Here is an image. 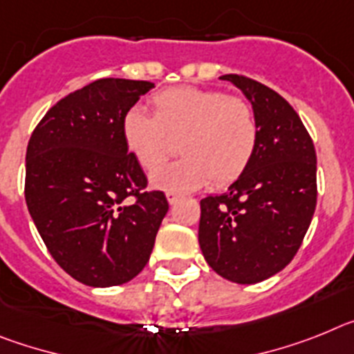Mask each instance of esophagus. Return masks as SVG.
<instances>
[{
  "label": "esophagus",
  "mask_w": 354,
  "mask_h": 354,
  "mask_svg": "<svg viewBox=\"0 0 354 354\" xmlns=\"http://www.w3.org/2000/svg\"><path fill=\"white\" fill-rule=\"evenodd\" d=\"M178 199H180V196H178V194H171V192H169V194H167L169 205H176Z\"/></svg>",
  "instance_id": "34e87169"
}]
</instances>
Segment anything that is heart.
Returning a JSON list of instances; mask_svg holds the SVG:
<instances>
[{"label": "heart", "instance_id": "1", "mask_svg": "<svg viewBox=\"0 0 354 354\" xmlns=\"http://www.w3.org/2000/svg\"><path fill=\"white\" fill-rule=\"evenodd\" d=\"M155 115L142 106L126 110L121 133L144 171H154L182 139L180 162L151 174V187L189 194L215 178L232 183L244 173L258 146V122L251 104L226 92L174 87L153 96Z\"/></svg>", "mask_w": 354, "mask_h": 354}]
</instances>
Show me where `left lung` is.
Listing matches in <instances>:
<instances>
[{
    "label": "left lung",
    "mask_w": 354,
    "mask_h": 354,
    "mask_svg": "<svg viewBox=\"0 0 354 354\" xmlns=\"http://www.w3.org/2000/svg\"><path fill=\"white\" fill-rule=\"evenodd\" d=\"M221 80L251 103L258 146L224 194L201 199L198 239L217 274L251 285L279 272L299 250L317 203V156L299 115L278 92L245 76Z\"/></svg>",
    "instance_id": "obj_1"
}]
</instances>
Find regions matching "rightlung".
<instances>
[{"label":"right lung","instance_id":"right-lung-1","mask_svg":"<svg viewBox=\"0 0 354 354\" xmlns=\"http://www.w3.org/2000/svg\"><path fill=\"white\" fill-rule=\"evenodd\" d=\"M153 87L97 80L49 109L28 142L30 215L58 266L88 287L139 274L169 210L164 192L144 190L146 174L121 133L126 110Z\"/></svg>","mask_w":354,"mask_h":354}]
</instances>
